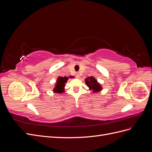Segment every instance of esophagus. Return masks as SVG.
<instances>
[{
	"mask_svg": "<svg viewBox=\"0 0 152 152\" xmlns=\"http://www.w3.org/2000/svg\"><path fill=\"white\" fill-rule=\"evenodd\" d=\"M76 77L77 78V79H79V78L80 77V74L79 73H76Z\"/></svg>",
	"mask_w": 152,
	"mask_h": 152,
	"instance_id": "1",
	"label": "esophagus"
}]
</instances>
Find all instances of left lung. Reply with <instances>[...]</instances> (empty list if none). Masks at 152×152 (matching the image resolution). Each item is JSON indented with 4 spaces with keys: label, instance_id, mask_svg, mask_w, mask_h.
<instances>
[{
    "label": "left lung",
    "instance_id": "left-lung-1",
    "mask_svg": "<svg viewBox=\"0 0 152 152\" xmlns=\"http://www.w3.org/2000/svg\"><path fill=\"white\" fill-rule=\"evenodd\" d=\"M85 82L87 86L89 87V90L93 91V93H97L103 89L102 86L93 76L87 77L85 79Z\"/></svg>",
    "mask_w": 152,
    "mask_h": 152
}]
</instances>
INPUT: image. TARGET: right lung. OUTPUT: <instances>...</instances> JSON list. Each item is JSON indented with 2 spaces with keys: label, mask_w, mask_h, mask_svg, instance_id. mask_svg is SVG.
Masks as SVG:
<instances>
[{
  "label": "right lung",
  "mask_w": 152,
  "mask_h": 152,
  "mask_svg": "<svg viewBox=\"0 0 152 152\" xmlns=\"http://www.w3.org/2000/svg\"><path fill=\"white\" fill-rule=\"evenodd\" d=\"M68 80V77H61L59 76L57 78V80L55 83L54 87L53 89V92L55 93L61 94L65 92V84Z\"/></svg>",
  "instance_id": "obj_1"
}]
</instances>
